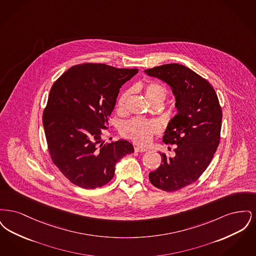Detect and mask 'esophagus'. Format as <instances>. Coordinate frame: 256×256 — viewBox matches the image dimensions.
I'll list each match as a JSON object with an SVG mask.
<instances>
[{"label":"esophagus","instance_id":"34e87169","mask_svg":"<svg viewBox=\"0 0 256 256\" xmlns=\"http://www.w3.org/2000/svg\"><path fill=\"white\" fill-rule=\"evenodd\" d=\"M134 150H135L136 152H148V148H143V146H137L134 148Z\"/></svg>","mask_w":256,"mask_h":256}]
</instances>
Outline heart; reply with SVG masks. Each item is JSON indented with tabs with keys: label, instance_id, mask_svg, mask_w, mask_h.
<instances>
[{
	"label": "heart",
	"instance_id": "heart-1",
	"mask_svg": "<svg viewBox=\"0 0 256 256\" xmlns=\"http://www.w3.org/2000/svg\"><path fill=\"white\" fill-rule=\"evenodd\" d=\"M132 94V90H126L122 92L118 98V108L120 111H124L126 108V102ZM145 94L148 100L152 104H162L167 98L168 91L165 86L158 84L150 82L145 87ZM160 130L158 124L154 121H146L140 118H134L130 121L124 122L121 126V132L122 135L137 144L146 145L148 144L152 136L158 134Z\"/></svg>",
	"mask_w": 256,
	"mask_h": 256
}]
</instances>
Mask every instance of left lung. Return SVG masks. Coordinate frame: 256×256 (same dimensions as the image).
Listing matches in <instances>:
<instances>
[{
	"instance_id": "left-lung-1",
	"label": "left lung",
	"mask_w": 256,
	"mask_h": 256,
	"mask_svg": "<svg viewBox=\"0 0 256 256\" xmlns=\"http://www.w3.org/2000/svg\"><path fill=\"white\" fill-rule=\"evenodd\" d=\"M145 72L167 82L176 100L178 114L163 136L164 143L176 145L174 154H160L162 164L148 174L154 186L174 192L195 182L210 164L220 139L222 108L213 86L184 65L164 64Z\"/></svg>"
}]
</instances>
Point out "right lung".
Instances as JSON below:
<instances>
[{
  "mask_svg": "<svg viewBox=\"0 0 256 256\" xmlns=\"http://www.w3.org/2000/svg\"><path fill=\"white\" fill-rule=\"evenodd\" d=\"M138 69L102 63L72 66L54 82L43 112L50 156L62 174L76 186L95 189L110 182L115 165L134 152L126 140L104 143L122 84Z\"/></svg>",
  "mask_w": 256,
  "mask_h": 256,
  "instance_id": "1",
  "label": "right lung"
}]
</instances>
